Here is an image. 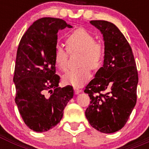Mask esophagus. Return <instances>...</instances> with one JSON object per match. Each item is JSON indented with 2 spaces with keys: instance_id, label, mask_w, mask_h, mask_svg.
<instances>
[{
  "instance_id": "esophagus-1",
  "label": "esophagus",
  "mask_w": 149,
  "mask_h": 149,
  "mask_svg": "<svg viewBox=\"0 0 149 149\" xmlns=\"http://www.w3.org/2000/svg\"><path fill=\"white\" fill-rule=\"evenodd\" d=\"M74 92H75V94H78V93L82 92V90H81L80 88L77 87V86H74Z\"/></svg>"
}]
</instances>
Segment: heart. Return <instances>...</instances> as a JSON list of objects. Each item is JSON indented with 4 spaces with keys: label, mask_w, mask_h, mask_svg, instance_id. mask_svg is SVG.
Segmentation results:
<instances>
[{
    "label": "heart",
    "mask_w": 149,
    "mask_h": 149,
    "mask_svg": "<svg viewBox=\"0 0 149 149\" xmlns=\"http://www.w3.org/2000/svg\"><path fill=\"white\" fill-rule=\"evenodd\" d=\"M67 50L56 46L54 50L55 64L61 71H65L68 65V51L70 53L81 52L79 65L81 67L68 71L63 76L66 84L74 86H81L89 81L92 69H98L104 59V48L100 42H95V38L87 30L77 29L72 32L65 39Z\"/></svg>",
    "instance_id": "1"
}]
</instances>
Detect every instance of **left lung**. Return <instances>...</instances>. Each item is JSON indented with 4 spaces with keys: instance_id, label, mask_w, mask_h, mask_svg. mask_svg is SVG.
Here are the masks:
<instances>
[{
    "instance_id": "left-lung-1",
    "label": "left lung",
    "mask_w": 149,
    "mask_h": 149,
    "mask_svg": "<svg viewBox=\"0 0 149 149\" xmlns=\"http://www.w3.org/2000/svg\"><path fill=\"white\" fill-rule=\"evenodd\" d=\"M89 22L103 34L104 60L84 90L91 99L85 115L92 127L111 134L125 126L136 105L138 72L131 45L118 27L107 21Z\"/></svg>"
}]
</instances>
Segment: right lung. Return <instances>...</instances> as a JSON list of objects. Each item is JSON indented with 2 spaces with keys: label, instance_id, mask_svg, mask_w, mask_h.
<instances>
[{
  "label": "right lung",
  "instance_id": "obj_1",
  "mask_svg": "<svg viewBox=\"0 0 149 149\" xmlns=\"http://www.w3.org/2000/svg\"><path fill=\"white\" fill-rule=\"evenodd\" d=\"M66 27H72L60 18H42L27 29L18 45L13 77L15 101L26 125L36 132L56 126L73 97L72 86H58L60 77L54 58L58 30Z\"/></svg>",
  "mask_w": 149,
  "mask_h": 149
}]
</instances>
